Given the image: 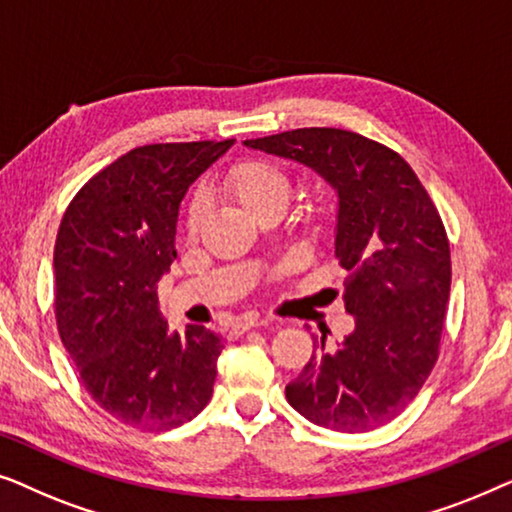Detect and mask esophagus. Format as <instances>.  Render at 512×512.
Returning <instances> with one entry per match:
<instances>
[{"instance_id": "1", "label": "esophagus", "mask_w": 512, "mask_h": 512, "mask_svg": "<svg viewBox=\"0 0 512 512\" xmlns=\"http://www.w3.org/2000/svg\"><path fill=\"white\" fill-rule=\"evenodd\" d=\"M261 324V319H258V314H242L240 319L235 321L233 324V331L235 333H244V331H249V328H254V326H258Z\"/></svg>"}]
</instances>
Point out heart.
<instances>
[{"mask_svg":"<svg viewBox=\"0 0 512 512\" xmlns=\"http://www.w3.org/2000/svg\"><path fill=\"white\" fill-rule=\"evenodd\" d=\"M223 186L254 216L268 212V209H284L291 198L289 172L270 160H247V163L233 165L223 177ZM205 216L207 200L202 195H195L186 216L188 233H198Z\"/></svg>","mask_w":512,"mask_h":512,"instance_id":"b5f03b06","label":"heart"}]
</instances>
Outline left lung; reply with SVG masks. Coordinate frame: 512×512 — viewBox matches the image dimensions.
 Listing matches in <instances>:
<instances>
[{
  "label": "left lung",
  "mask_w": 512,
  "mask_h": 512,
  "mask_svg": "<svg viewBox=\"0 0 512 512\" xmlns=\"http://www.w3.org/2000/svg\"><path fill=\"white\" fill-rule=\"evenodd\" d=\"M247 149L319 174L338 198L335 256L354 331L317 354L286 401L312 424L359 433L401 415L438 359L452 265L443 221L405 160L356 132L300 128Z\"/></svg>",
  "instance_id": "obj_1"
}]
</instances>
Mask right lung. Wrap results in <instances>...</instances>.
Wrapping results in <instances>:
<instances>
[{
    "label": "right lung",
    "instance_id": "right-lung-1",
    "mask_svg": "<svg viewBox=\"0 0 512 512\" xmlns=\"http://www.w3.org/2000/svg\"><path fill=\"white\" fill-rule=\"evenodd\" d=\"M235 139L151 144L95 174L55 240V317L88 394L118 422L167 431L212 398L223 340L172 331L158 282L177 258L181 200Z\"/></svg>",
    "mask_w": 512,
    "mask_h": 512
}]
</instances>
